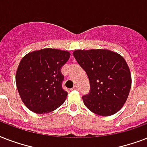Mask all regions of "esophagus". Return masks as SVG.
<instances>
[{"label":"esophagus","mask_w":147,"mask_h":147,"mask_svg":"<svg viewBox=\"0 0 147 147\" xmlns=\"http://www.w3.org/2000/svg\"><path fill=\"white\" fill-rule=\"evenodd\" d=\"M72 89H74V90H78V86H77V85H75V86H74V88H72Z\"/></svg>","instance_id":"obj_1"}]
</instances>
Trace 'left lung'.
<instances>
[{"instance_id": "8db88e82", "label": "left lung", "mask_w": 147, "mask_h": 147, "mask_svg": "<svg viewBox=\"0 0 147 147\" xmlns=\"http://www.w3.org/2000/svg\"><path fill=\"white\" fill-rule=\"evenodd\" d=\"M73 55L90 81L91 92L82 97L85 107L100 116L118 112L132 84L130 68L123 56L106 49H77Z\"/></svg>"}]
</instances>
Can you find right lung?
Wrapping results in <instances>:
<instances>
[{"label": "right lung", "instance_id": "right-lung-1", "mask_svg": "<svg viewBox=\"0 0 147 147\" xmlns=\"http://www.w3.org/2000/svg\"><path fill=\"white\" fill-rule=\"evenodd\" d=\"M70 57L67 50L46 48L27 53L20 62L16 85L22 101L36 114H48L65 102L61 68Z\"/></svg>", "mask_w": 147, "mask_h": 147}]
</instances>
